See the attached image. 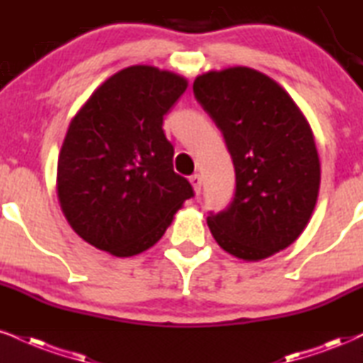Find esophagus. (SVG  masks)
<instances>
[{
	"label": "esophagus",
	"mask_w": 363,
	"mask_h": 363,
	"mask_svg": "<svg viewBox=\"0 0 363 363\" xmlns=\"http://www.w3.org/2000/svg\"><path fill=\"white\" fill-rule=\"evenodd\" d=\"M189 181L194 187V193L199 194L201 193V186H203V177H201V174H198V172L193 174V176L189 177Z\"/></svg>",
	"instance_id": "obj_1"
}]
</instances>
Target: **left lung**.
Instances as JSON below:
<instances>
[{"instance_id": "8db88e82", "label": "left lung", "mask_w": 363, "mask_h": 363, "mask_svg": "<svg viewBox=\"0 0 363 363\" xmlns=\"http://www.w3.org/2000/svg\"><path fill=\"white\" fill-rule=\"evenodd\" d=\"M193 91L223 133L237 179L230 206L209 213V230L231 255L267 259L313 215L321 169L311 128L291 96L253 69L206 72Z\"/></svg>"}]
</instances>
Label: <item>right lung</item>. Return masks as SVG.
<instances>
[{
    "label": "right lung",
    "instance_id": "right-lung-1",
    "mask_svg": "<svg viewBox=\"0 0 363 363\" xmlns=\"http://www.w3.org/2000/svg\"><path fill=\"white\" fill-rule=\"evenodd\" d=\"M187 81L132 65L104 81L72 118L57 164V196L82 240L132 257L162 238L194 191L174 172L164 115Z\"/></svg>",
    "mask_w": 363,
    "mask_h": 363
}]
</instances>
